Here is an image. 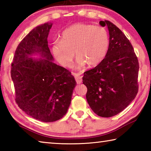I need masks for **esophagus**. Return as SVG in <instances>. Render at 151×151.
Returning a JSON list of instances; mask_svg holds the SVG:
<instances>
[{
    "instance_id": "esophagus-1",
    "label": "esophagus",
    "mask_w": 151,
    "mask_h": 151,
    "mask_svg": "<svg viewBox=\"0 0 151 151\" xmlns=\"http://www.w3.org/2000/svg\"><path fill=\"white\" fill-rule=\"evenodd\" d=\"M74 76H75V80L76 81L77 84H81L83 81V79H82V76L81 75L80 73H73Z\"/></svg>"
}]
</instances>
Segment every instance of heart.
<instances>
[{"label": "heart", "instance_id": "heart-1", "mask_svg": "<svg viewBox=\"0 0 151 151\" xmlns=\"http://www.w3.org/2000/svg\"><path fill=\"white\" fill-rule=\"evenodd\" d=\"M109 36L104 28L92 24L78 23L64 30L60 40L53 43V57L60 65L69 67L74 56L78 68L87 63L98 65L106 57L109 48Z\"/></svg>", "mask_w": 151, "mask_h": 151}]
</instances>
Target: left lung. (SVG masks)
Listing matches in <instances>:
<instances>
[{"instance_id":"1","label":"left lung","mask_w":151,"mask_h":151,"mask_svg":"<svg viewBox=\"0 0 151 151\" xmlns=\"http://www.w3.org/2000/svg\"><path fill=\"white\" fill-rule=\"evenodd\" d=\"M109 31L106 57L95 67L86 71L83 84L91 109L101 117H111L129 106L139 91V60L131 43L116 25L100 21Z\"/></svg>"}]
</instances>
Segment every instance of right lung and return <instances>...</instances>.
Here are the masks:
<instances>
[{"label": "right lung", "instance_id": "obj_1", "mask_svg": "<svg viewBox=\"0 0 151 151\" xmlns=\"http://www.w3.org/2000/svg\"><path fill=\"white\" fill-rule=\"evenodd\" d=\"M52 25H39L21 40L11 70L18 106L28 115L45 122L65 115L76 85L69 70L52 62L47 40ZM37 54L44 58H32Z\"/></svg>", "mask_w": 151, "mask_h": 151}]
</instances>
